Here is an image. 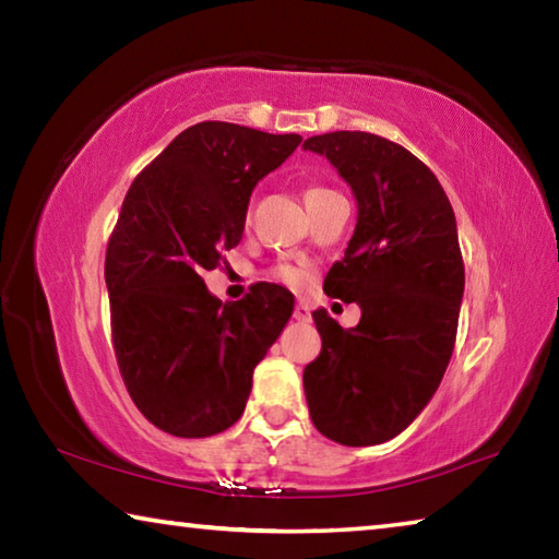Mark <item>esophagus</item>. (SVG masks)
I'll return each mask as SVG.
<instances>
[{"mask_svg":"<svg viewBox=\"0 0 559 559\" xmlns=\"http://www.w3.org/2000/svg\"><path fill=\"white\" fill-rule=\"evenodd\" d=\"M293 316H296V320H300V323H310V306L306 300L296 302V310H293Z\"/></svg>","mask_w":559,"mask_h":559,"instance_id":"esophagus-1","label":"esophagus"}]
</instances>
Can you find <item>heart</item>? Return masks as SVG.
I'll list each match as a JSON object with an SVG mask.
<instances>
[{
	"label": "heart",
	"instance_id": "heart-1",
	"mask_svg": "<svg viewBox=\"0 0 559 559\" xmlns=\"http://www.w3.org/2000/svg\"><path fill=\"white\" fill-rule=\"evenodd\" d=\"M325 192L328 189H323V187H308L306 192H302V200H306V204H308V202L318 200V197ZM273 276H276L281 283H286V286H300V283L306 281V271L293 266V263H281V266L273 271Z\"/></svg>",
	"mask_w": 559,
	"mask_h": 559
}]
</instances>
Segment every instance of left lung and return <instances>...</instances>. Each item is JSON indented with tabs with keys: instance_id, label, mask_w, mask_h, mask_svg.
<instances>
[{
	"instance_id": "8db88e82",
	"label": "left lung",
	"mask_w": 559,
	"mask_h": 559,
	"mask_svg": "<svg viewBox=\"0 0 559 559\" xmlns=\"http://www.w3.org/2000/svg\"><path fill=\"white\" fill-rule=\"evenodd\" d=\"M302 150L355 194V234L323 290L362 310L347 330L313 313L323 349L302 372L310 419L343 447H374L409 427L449 367L466 283L456 216L437 175L392 140L337 130Z\"/></svg>"
}]
</instances>
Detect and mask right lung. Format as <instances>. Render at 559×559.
I'll list each match as a JSON object with an SVG mask.
<instances>
[{"instance_id":"right-lung-1","label":"right lung","mask_w":559,"mask_h":559,"mask_svg":"<svg viewBox=\"0 0 559 559\" xmlns=\"http://www.w3.org/2000/svg\"><path fill=\"white\" fill-rule=\"evenodd\" d=\"M300 140L197 122L128 189L106 251L112 349L132 402L173 437H214L239 421L253 367L293 313V293L276 283L222 302L202 276L241 241L253 187Z\"/></svg>"}]
</instances>
